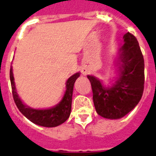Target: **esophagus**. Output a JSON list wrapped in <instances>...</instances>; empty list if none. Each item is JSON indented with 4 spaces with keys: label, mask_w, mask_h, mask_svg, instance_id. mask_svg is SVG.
Returning a JSON list of instances; mask_svg holds the SVG:
<instances>
[{
    "label": "esophagus",
    "mask_w": 156,
    "mask_h": 156,
    "mask_svg": "<svg viewBox=\"0 0 156 156\" xmlns=\"http://www.w3.org/2000/svg\"><path fill=\"white\" fill-rule=\"evenodd\" d=\"M83 74H86V72H83Z\"/></svg>",
    "instance_id": "1"
}]
</instances>
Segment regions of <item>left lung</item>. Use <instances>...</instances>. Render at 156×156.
I'll return each instance as SVG.
<instances>
[{
	"mask_svg": "<svg viewBox=\"0 0 156 156\" xmlns=\"http://www.w3.org/2000/svg\"><path fill=\"white\" fill-rule=\"evenodd\" d=\"M123 39L117 62L119 77L115 83L105 87L98 78L87 76L96 112L106 119H120L129 113L138 104L144 91V62L138 41L129 32Z\"/></svg>",
	"mask_w": 156,
	"mask_h": 156,
	"instance_id": "8db88e82",
	"label": "left lung"
}]
</instances>
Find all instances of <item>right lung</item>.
I'll return each mask as SVG.
<instances>
[{
    "label": "right lung",
    "instance_id": "1",
    "mask_svg": "<svg viewBox=\"0 0 156 156\" xmlns=\"http://www.w3.org/2000/svg\"><path fill=\"white\" fill-rule=\"evenodd\" d=\"M80 76V73L70 76L66 82V90L62 100L53 108L48 109H34L25 105L17 94L14 82L12 68L10 69V80L13 98L16 106L22 113L35 124L46 127H55L66 122L71 112L72 97L76 80Z\"/></svg>",
    "mask_w": 156,
    "mask_h": 156
}]
</instances>
